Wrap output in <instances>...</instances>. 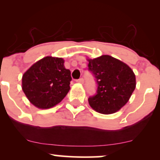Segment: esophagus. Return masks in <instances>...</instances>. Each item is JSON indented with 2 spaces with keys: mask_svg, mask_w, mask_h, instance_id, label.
Returning a JSON list of instances; mask_svg holds the SVG:
<instances>
[{
  "mask_svg": "<svg viewBox=\"0 0 160 160\" xmlns=\"http://www.w3.org/2000/svg\"><path fill=\"white\" fill-rule=\"evenodd\" d=\"M77 82H79V83H83L84 82V79L83 78H80L78 80H76Z\"/></svg>",
  "mask_w": 160,
  "mask_h": 160,
  "instance_id": "1",
  "label": "esophagus"
}]
</instances>
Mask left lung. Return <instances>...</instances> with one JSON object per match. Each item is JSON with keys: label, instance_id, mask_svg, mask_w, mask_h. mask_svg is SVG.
Wrapping results in <instances>:
<instances>
[{"label": "left lung", "instance_id": "left-lung-1", "mask_svg": "<svg viewBox=\"0 0 160 160\" xmlns=\"http://www.w3.org/2000/svg\"><path fill=\"white\" fill-rule=\"evenodd\" d=\"M89 71L95 78V95L88 99L93 110L103 114L118 111L128 102L136 86L133 71L124 62L104 55L88 59Z\"/></svg>", "mask_w": 160, "mask_h": 160}]
</instances>
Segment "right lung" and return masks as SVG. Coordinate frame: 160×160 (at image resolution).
Returning a JSON list of instances; mask_svg holds the SVG:
<instances>
[{
  "label": "right lung",
  "mask_w": 160,
  "mask_h": 160,
  "mask_svg": "<svg viewBox=\"0 0 160 160\" xmlns=\"http://www.w3.org/2000/svg\"><path fill=\"white\" fill-rule=\"evenodd\" d=\"M64 59L44 57L23 74L22 88L32 104L47 109L62 102L70 90L71 71L64 66Z\"/></svg>",
  "instance_id": "right-lung-1"
}]
</instances>
